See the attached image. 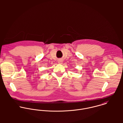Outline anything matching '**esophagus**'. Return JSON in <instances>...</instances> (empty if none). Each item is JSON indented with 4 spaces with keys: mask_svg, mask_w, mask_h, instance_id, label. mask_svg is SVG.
Instances as JSON below:
<instances>
[{
    "mask_svg": "<svg viewBox=\"0 0 123 123\" xmlns=\"http://www.w3.org/2000/svg\"><path fill=\"white\" fill-rule=\"evenodd\" d=\"M58 63H59V64H62V62H62V60H59V61H58Z\"/></svg>",
    "mask_w": 123,
    "mask_h": 123,
    "instance_id": "obj_1",
    "label": "esophagus"
}]
</instances>
